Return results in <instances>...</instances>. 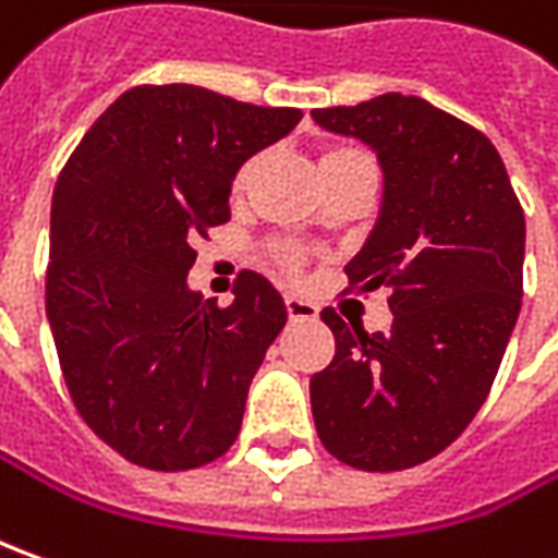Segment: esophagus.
<instances>
[{
    "label": "esophagus",
    "instance_id": "esophagus-1",
    "mask_svg": "<svg viewBox=\"0 0 558 558\" xmlns=\"http://www.w3.org/2000/svg\"><path fill=\"white\" fill-rule=\"evenodd\" d=\"M287 315L290 320H315L317 317V305L315 302H308V299L302 296H287Z\"/></svg>",
    "mask_w": 558,
    "mask_h": 558
}]
</instances>
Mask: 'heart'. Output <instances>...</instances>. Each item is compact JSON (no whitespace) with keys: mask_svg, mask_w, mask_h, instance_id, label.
Instances as JSON below:
<instances>
[{"mask_svg":"<svg viewBox=\"0 0 558 558\" xmlns=\"http://www.w3.org/2000/svg\"><path fill=\"white\" fill-rule=\"evenodd\" d=\"M250 172H253V160L243 163L238 172H234V194H241L246 182H250ZM317 172H320V182L324 187H337V184L349 182V179H357V175H374L376 179V163L374 157L357 145H330L320 160H317ZM271 256L278 262V268L283 275H296L299 265H302V253L293 250V246H275Z\"/></svg>","mask_w":558,"mask_h":558,"instance_id":"obj_1","label":"heart"}]
</instances>
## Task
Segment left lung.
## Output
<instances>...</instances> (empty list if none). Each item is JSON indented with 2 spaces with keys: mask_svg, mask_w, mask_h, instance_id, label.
Instances as JSON below:
<instances>
[{
  "mask_svg": "<svg viewBox=\"0 0 558 558\" xmlns=\"http://www.w3.org/2000/svg\"><path fill=\"white\" fill-rule=\"evenodd\" d=\"M315 120L374 147L383 216L349 262V290H389L392 330L349 327L312 376L317 438L345 466L398 472L433 460L485 404L522 308L525 213L488 135L416 95L389 92Z\"/></svg>",
  "mask_w": 558,
  "mask_h": 558,
  "instance_id": "8db88e82",
  "label": "left lung"
}]
</instances>
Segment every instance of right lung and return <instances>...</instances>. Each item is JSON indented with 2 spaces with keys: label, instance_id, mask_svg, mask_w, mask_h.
I'll return each mask as SVG.
<instances>
[{
  "label": "right lung",
  "instance_id": "1",
  "mask_svg": "<svg viewBox=\"0 0 558 558\" xmlns=\"http://www.w3.org/2000/svg\"><path fill=\"white\" fill-rule=\"evenodd\" d=\"M302 120L187 83L135 86L92 123L51 197L46 315L86 426L135 466L184 472L241 433L287 308L256 271L219 305L187 290L231 179Z\"/></svg>",
  "mask_w": 558,
  "mask_h": 558
}]
</instances>
